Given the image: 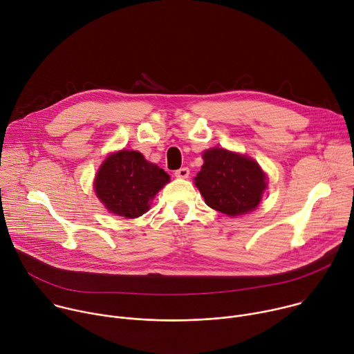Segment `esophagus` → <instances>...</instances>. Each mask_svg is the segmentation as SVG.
Wrapping results in <instances>:
<instances>
[{
  "mask_svg": "<svg viewBox=\"0 0 354 354\" xmlns=\"http://www.w3.org/2000/svg\"><path fill=\"white\" fill-rule=\"evenodd\" d=\"M175 176H176V178H182V179H185V178H187V176H189V169H187V168H180V169L175 171Z\"/></svg>",
  "mask_w": 354,
  "mask_h": 354,
  "instance_id": "esophagus-1",
  "label": "esophagus"
}]
</instances>
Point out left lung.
I'll list each match as a JSON object with an SVG mask.
<instances>
[{
  "instance_id": "left-lung-1",
  "label": "left lung",
  "mask_w": 354,
  "mask_h": 354,
  "mask_svg": "<svg viewBox=\"0 0 354 354\" xmlns=\"http://www.w3.org/2000/svg\"><path fill=\"white\" fill-rule=\"evenodd\" d=\"M203 160L194 183L207 206L231 217L258 207L266 189V175L258 162L223 148L207 149Z\"/></svg>"
}]
</instances>
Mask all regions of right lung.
<instances>
[{
  "label": "right lung",
  "instance_id": "1",
  "mask_svg": "<svg viewBox=\"0 0 354 354\" xmlns=\"http://www.w3.org/2000/svg\"><path fill=\"white\" fill-rule=\"evenodd\" d=\"M169 182V175L137 151L122 149L109 156L97 171L95 192L105 207L118 216L136 218L147 213L149 200Z\"/></svg>",
  "mask_w": 354,
  "mask_h": 354
}]
</instances>
